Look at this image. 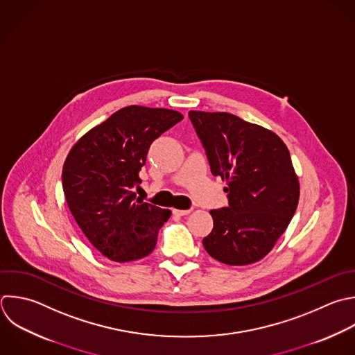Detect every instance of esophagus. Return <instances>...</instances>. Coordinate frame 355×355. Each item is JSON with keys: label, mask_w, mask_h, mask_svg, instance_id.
I'll return each instance as SVG.
<instances>
[{"label": "esophagus", "mask_w": 355, "mask_h": 355, "mask_svg": "<svg viewBox=\"0 0 355 355\" xmlns=\"http://www.w3.org/2000/svg\"><path fill=\"white\" fill-rule=\"evenodd\" d=\"M190 211H191V209H173L172 212H173L175 215H178V216H184V215L190 214Z\"/></svg>", "instance_id": "obj_1"}]
</instances>
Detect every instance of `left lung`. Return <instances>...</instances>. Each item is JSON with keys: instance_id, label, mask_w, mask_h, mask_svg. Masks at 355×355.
<instances>
[{"instance_id": "8db88e82", "label": "left lung", "mask_w": 355, "mask_h": 355, "mask_svg": "<svg viewBox=\"0 0 355 355\" xmlns=\"http://www.w3.org/2000/svg\"><path fill=\"white\" fill-rule=\"evenodd\" d=\"M211 172L227 182L229 205L212 209L204 248L226 265L262 259L288 226L300 197L290 153L273 132L227 112L190 111Z\"/></svg>"}]
</instances>
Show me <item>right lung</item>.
Instances as JSON below:
<instances>
[{
  "mask_svg": "<svg viewBox=\"0 0 355 355\" xmlns=\"http://www.w3.org/2000/svg\"><path fill=\"white\" fill-rule=\"evenodd\" d=\"M183 119L165 108L125 107L87 132L62 169L68 207L89 241L107 258L147 257L171 211L136 197L151 143Z\"/></svg>",
  "mask_w": 355,
  "mask_h": 355,
  "instance_id": "add662e5",
  "label": "right lung"
}]
</instances>
